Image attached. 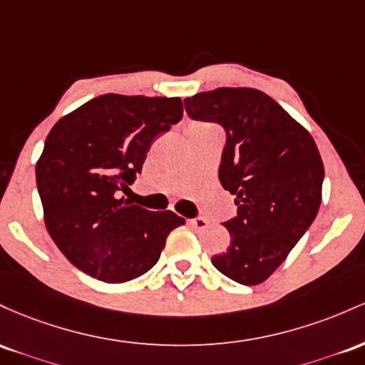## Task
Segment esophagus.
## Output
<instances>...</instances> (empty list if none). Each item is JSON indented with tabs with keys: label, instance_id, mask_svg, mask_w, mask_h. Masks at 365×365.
<instances>
[{
	"label": "esophagus",
	"instance_id": "esophagus-1",
	"mask_svg": "<svg viewBox=\"0 0 365 365\" xmlns=\"http://www.w3.org/2000/svg\"><path fill=\"white\" fill-rule=\"evenodd\" d=\"M190 224H191V227H195V229H205L208 226V220L203 219V217H198V219H191Z\"/></svg>",
	"mask_w": 365,
	"mask_h": 365
}]
</instances>
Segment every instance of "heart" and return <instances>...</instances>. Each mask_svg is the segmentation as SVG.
Wrapping results in <instances>:
<instances>
[{"instance_id":"1","label":"heart","mask_w":365,"mask_h":365,"mask_svg":"<svg viewBox=\"0 0 365 365\" xmlns=\"http://www.w3.org/2000/svg\"><path fill=\"white\" fill-rule=\"evenodd\" d=\"M195 125H208V124H195Z\"/></svg>"}]
</instances>
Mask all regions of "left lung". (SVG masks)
Segmentation results:
<instances>
[{
	"instance_id": "obj_1",
	"label": "left lung",
	"mask_w": 365,
	"mask_h": 365,
	"mask_svg": "<svg viewBox=\"0 0 365 365\" xmlns=\"http://www.w3.org/2000/svg\"><path fill=\"white\" fill-rule=\"evenodd\" d=\"M195 120L227 133L219 167L237 215L224 224L231 243L212 264L255 286L286 260L317 215L324 163L312 134L271 96L253 88H217L184 100Z\"/></svg>"
}]
</instances>
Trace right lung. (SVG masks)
I'll return each mask as SVG.
<instances>
[{"mask_svg": "<svg viewBox=\"0 0 365 365\" xmlns=\"http://www.w3.org/2000/svg\"><path fill=\"white\" fill-rule=\"evenodd\" d=\"M181 118L178 96L108 93L53 125L36 182L48 232L79 271L112 284L136 279L182 226L172 210L151 212L118 198L141 172L151 143Z\"/></svg>", "mask_w": 365, "mask_h": 365, "instance_id": "obj_1", "label": "right lung"}]
</instances>
